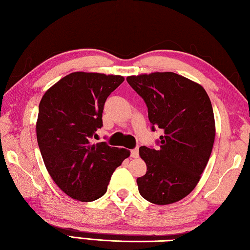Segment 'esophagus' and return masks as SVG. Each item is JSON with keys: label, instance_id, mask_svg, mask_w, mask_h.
<instances>
[{"label": "esophagus", "instance_id": "1", "mask_svg": "<svg viewBox=\"0 0 250 250\" xmlns=\"http://www.w3.org/2000/svg\"><path fill=\"white\" fill-rule=\"evenodd\" d=\"M139 155V151H138V148H135L130 151V157L131 158H138Z\"/></svg>", "mask_w": 250, "mask_h": 250}]
</instances>
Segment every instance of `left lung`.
<instances>
[{
    "mask_svg": "<svg viewBox=\"0 0 250 250\" xmlns=\"http://www.w3.org/2000/svg\"><path fill=\"white\" fill-rule=\"evenodd\" d=\"M144 99L148 117L163 130L158 150L140 147L147 172L137 178L140 195L155 205H169L194 190L209 161L215 137L210 98L201 84L172 72L126 78Z\"/></svg>",
    "mask_w": 250,
    "mask_h": 250,
    "instance_id": "obj_1",
    "label": "left lung"
}]
</instances>
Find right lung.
I'll return each mask as SVG.
<instances>
[{
	"label": "right lung",
	"instance_id": "1",
	"mask_svg": "<svg viewBox=\"0 0 250 250\" xmlns=\"http://www.w3.org/2000/svg\"><path fill=\"white\" fill-rule=\"evenodd\" d=\"M123 82L120 75L75 72L41 99L36 131L42 159L52 180L73 199L100 198L113 172L129 157L127 149L92 144L106 98Z\"/></svg>",
	"mask_w": 250,
	"mask_h": 250
}]
</instances>
